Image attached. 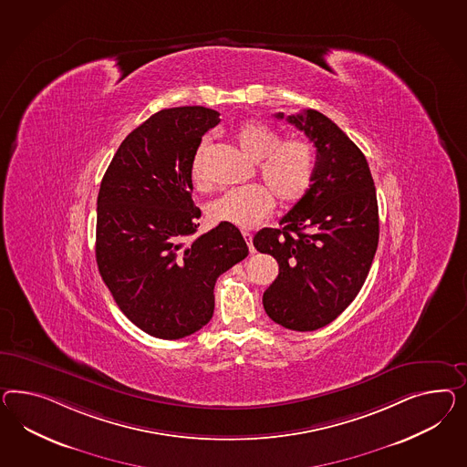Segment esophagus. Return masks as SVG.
<instances>
[{
  "mask_svg": "<svg viewBox=\"0 0 467 467\" xmlns=\"http://www.w3.org/2000/svg\"><path fill=\"white\" fill-rule=\"evenodd\" d=\"M243 238L246 240L248 243V248H250V253H254V248H253V234L252 233H248V231H243Z\"/></svg>",
  "mask_w": 467,
  "mask_h": 467,
  "instance_id": "esophagus-1",
  "label": "esophagus"
}]
</instances>
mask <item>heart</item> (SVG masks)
<instances>
[{
	"mask_svg": "<svg viewBox=\"0 0 467 467\" xmlns=\"http://www.w3.org/2000/svg\"><path fill=\"white\" fill-rule=\"evenodd\" d=\"M241 151L253 161H260V177L268 185H250L227 190L209 203L207 214L214 223L250 229L265 221L275 207V197L284 205L303 201L311 189L316 171V154L306 140H284L275 129L260 120H246L236 130ZM209 142L202 140L190 161V178L197 187H207Z\"/></svg>",
	"mask_w": 467,
	"mask_h": 467,
	"instance_id": "b5f03b06",
	"label": "heart"
}]
</instances>
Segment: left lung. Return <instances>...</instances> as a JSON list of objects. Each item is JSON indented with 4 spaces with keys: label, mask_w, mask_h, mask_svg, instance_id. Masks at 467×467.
<instances>
[{
    "label": "left lung",
    "mask_w": 467,
    "mask_h": 467,
    "mask_svg": "<svg viewBox=\"0 0 467 467\" xmlns=\"http://www.w3.org/2000/svg\"><path fill=\"white\" fill-rule=\"evenodd\" d=\"M287 122L315 144V180L282 227H264L253 244L278 264L264 294L266 315L284 328L315 331L337 319L366 282L378 250V197L364 152L327 115L309 109Z\"/></svg>",
    "instance_id": "1"
}]
</instances>
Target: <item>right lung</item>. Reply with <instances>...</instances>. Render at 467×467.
I'll return each mask as SVG.
<instances>
[{
	"label": "right lung",
	"mask_w": 467,
	"mask_h": 467,
	"mask_svg": "<svg viewBox=\"0 0 467 467\" xmlns=\"http://www.w3.org/2000/svg\"><path fill=\"white\" fill-rule=\"evenodd\" d=\"M219 124L205 107L164 109L115 152L97 201V264L119 309L148 335L178 340L214 313L215 280L248 256L240 229L221 223L197 240L190 161Z\"/></svg>",
	"instance_id": "obj_1"
}]
</instances>
